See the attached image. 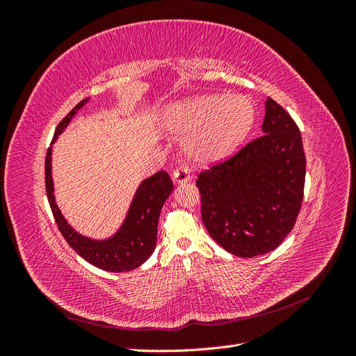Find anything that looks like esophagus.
Wrapping results in <instances>:
<instances>
[{
	"label": "esophagus",
	"mask_w": 356,
	"mask_h": 356,
	"mask_svg": "<svg viewBox=\"0 0 356 356\" xmlns=\"http://www.w3.org/2000/svg\"><path fill=\"white\" fill-rule=\"evenodd\" d=\"M172 179H174L175 184H182V182L190 181V174L186 168L179 166V168L174 169V172H172Z\"/></svg>",
	"instance_id": "esophagus-1"
}]
</instances>
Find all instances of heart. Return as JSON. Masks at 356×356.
<instances>
[{"label":"heart","mask_w":356,"mask_h":356,"mask_svg":"<svg viewBox=\"0 0 356 356\" xmlns=\"http://www.w3.org/2000/svg\"><path fill=\"white\" fill-rule=\"evenodd\" d=\"M255 105L245 95H203L168 105L160 124L184 135L186 154L199 163H213L233 154L251 132Z\"/></svg>","instance_id":"obj_1"}]
</instances>
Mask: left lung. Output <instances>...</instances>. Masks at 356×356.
Returning a JSON list of instances; mask_svg holds the SVG:
<instances>
[{
  "label": "left lung",
  "instance_id": "left-lung-1",
  "mask_svg": "<svg viewBox=\"0 0 356 356\" xmlns=\"http://www.w3.org/2000/svg\"><path fill=\"white\" fill-rule=\"evenodd\" d=\"M263 135L199 174L202 221L233 255L273 251L293 230L303 202L306 157L300 129L272 98Z\"/></svg>",
  "mask_w": 356,
  "mask_h": 356
}]
</instances>
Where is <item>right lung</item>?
Segmentation results:
<instances>
[{
	"label": "right lung",
	"instance_id": "obj_1",
	"mask_svg": "<svg viewBox=\"0 0 356 356\" xmlns=\"http://www.w3.org/2000/svg\"><path fill=\"white\" fill-rule=\"evenodd\" d=\"M88 101L89 98L79 102L58 124L51 144L56 141L58 136L63 132V129L68 126L77 110L84 106ZM44 169L46 193L53 217H55L63 238L81 258L95 267L114 273L134 270V268L148 260V257L153 254L157 243V222L160 211L163 208V203L169 197L172 190H174V182L170 181L168 172L160 170L157 174L144 179L135 193L122 227L111 238L96 241L75 232L68 221L63 218L62 212L58 208L55 195H53L51 147L47 149Z\"/></svg>",
	"mask_w": 356,
	"mask_h": 356
}]
</instances>
